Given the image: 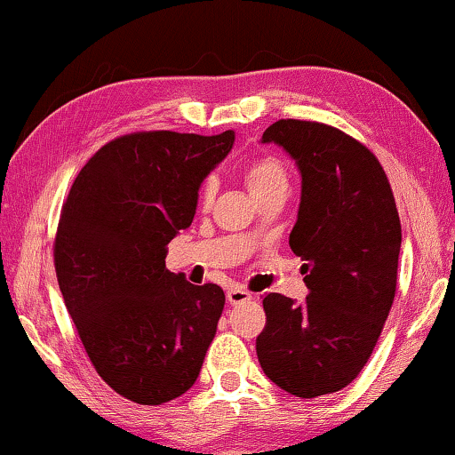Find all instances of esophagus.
Masks as SVG:
<instances>
[{
  "mask_svg": "<svg viewBox=\"0 0 455 455\" xmlns=\"http://www.w3.org/2000/svg\"><path fill=\"white\" fill-rule=\"evenodd\" d=\"M227 300L230 307H239V304H245L249 300H253V294L247 292L245 288H230L227 292Z\"/></svg>",
  "mask_w": 455,
  "mask_h": 455,
  "instance_id": "1",
  "label": "esophagus"
}]
</instances>
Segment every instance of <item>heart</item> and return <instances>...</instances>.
Returning <instances> with one entry per match:
<instances>
[{
    "label": "heart",
    "instance_id": "b5f03b06",
    "mask_svg": "<svg viewBox=\"0 0 455 455\" xmlns=\"http://www.w3.org/2000/svg\"><path fill=\"white\" fill-rule=\"evenodd\" d=\"M243 180H245V186L249 188L251 196H259L267 189L288 186L286 169H283V163L275 157H261L253 163H249L243 172ZM216 192V181L208 180L204 188H202V202L208 204L212 200Z\"/></svg>",
    "mask_w": 455,
    "mask_h": 455
}]
</instances>
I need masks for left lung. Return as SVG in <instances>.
Returning a JSON list of instances; mask_svg holds the SVG:
<instances>
[{
    "label": "left lung",
    "mask_w": 455,
    "mask_h": 455,
    "mask_svg": "<svg viewBox=\"0 0 455 455\" xmlns=\"http://www.w3.org/2000/svg\"><path fill=\"white\" fill-rule=\"evenodd\" d=\"M261 142L282 147L300 173L290 247L307 261L308 296H263L257 357L282 390L316 398L354 382L376 347L396 292L401 220L382 165L345 132L277 120Z\"/></svg>",
    "instance_id": "left-lung-1"
}]
</instances>
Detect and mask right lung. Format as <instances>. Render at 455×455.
Here are the masks:
<instances>
[{"instance_id": "obj_1", "label": "right lung", "mask_w": 455, "mask_h": 455, "mask_svg": "<svg viewBox=\"0 0 455 455\" xmlns=\"http://www.w3.org/2000/svg\"><path fill=\"white\" fill-rule=\"evenodd\" d=\"M233 142L235 131L126 134L85 163L67 196L54 241L60 294L93 368L132 403L192 388L216 335L222 288L194 286L165 257Z\"/></svg>"}]
</instances>
